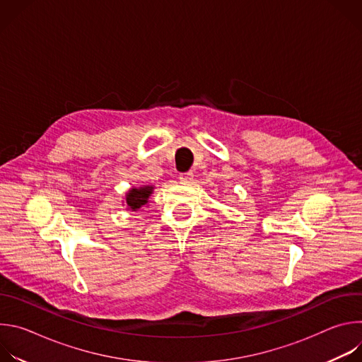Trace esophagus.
I'll use <instances>...</instances> for the list:
<instances>
[{"label":"esophagus","instance_id":"esophagus-1","mask_svg":"<svg viewBox=\"0 0 362 362\" xmlns=\"http://www.w3.org/2000/svg\"><path fill=\"white\" fill-rule=\"evenodd\" d=\"M179 179H180L182 182H185V183H192V182H193V175H192L190 172H187V173H180V175H179Z\"/></svg>","mask_w":362,"mask_h":362}]
</instances>
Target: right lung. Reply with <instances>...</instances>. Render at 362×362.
<instances>
[{
	"label": "right lung",
	"instance_id": "right-lung-1",
	"mask_svg": "<svg viewBox=\"0 0 362 362\" xmlns=\"http://www.w3.org/2000/svg\"><path fill=\"white\" fill-rule=\"evenodd\" d=\"M154 190L153 185H141L139 187H130L124 196L126 211H139L147 206L148 199Z\"/></svg>",
	"mask_w": 362,
	"mask_h": 362
}]
</instances>
